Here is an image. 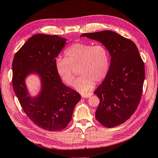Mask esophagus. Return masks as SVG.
<instances>
[{"label":"esophagus","instance_id":"obj_1","mask_svg":"<svg viewBox=\"0 0 158 158\" xmlns=\"http://www.w3.org/2000/svg\"><path fill=\"white\" fill-rule=\"evenodd\" d=\"M92 95V93H88V94H82V97L83 98H88L91 97V95Z\"/></svg>","mask_w":158,"mask_h":158}]
</instances>
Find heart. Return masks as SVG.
<instances>
[{
    "label": "heart",
    "instance_id": "heart-1",
    "mask_svg": "<svg viewBox=\"0 0 158 158\" xmlns=\"http://www.w3.org/2000/svg\"><path fill=\"white\" fill-rule=\"evenodd\" d=\"M65 58L55 60L57 73L70 86L75 82L76 70L80 77L75 88L81 93L92 89L95 83H99L106 78L110 67L109 51L102 45H93L84 43H76L64 52Z\"/></svg>",
    "mask_w": 158,
    "mask_h": 158
}]
</instances>
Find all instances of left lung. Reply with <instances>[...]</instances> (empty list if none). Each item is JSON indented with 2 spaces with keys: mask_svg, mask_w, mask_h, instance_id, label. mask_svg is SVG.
Listing matches in <instances>:
<instances>
[{
  "mask_svg": "<svg viewBox=\"0 0 158 158\" xmlns=\"http://www.w3.org/2000/svg\"><path fill=\"white\" fill-rule=\"evenodd\" d=\"M80 37L101 42L111 55L108 74L94 92L100 100L95 118L107 128L120 125L132 115L140 101L145 70L139 51L133 41L112 31Z\"/></svg>",
  "mask_w": 158,
  "mask_h": 158,
  "instance_id": "8db88e82",
  "label": "left lung"
}]
</instances>
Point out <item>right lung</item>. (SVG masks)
Masks as SVG:
<instances>
[{
  "mask_svg": "<svg viewBox=\"0 0 158 158\" xmlns=\"http://www.w3.org/2000/svg\"><path fill=\"white\" fill-rule=\"evenodd\" d=\"M59 36L36 34L31 37L14 55L12 85L23 111L39 127L59 131L71 121L80 95L62 82L55 68V60L66 45ZM35 73L41 81V90L31 97L26 87L27 75Z\"/></svg>",
  "mask_w": 158,
  "mask_h": 158,
  "instance_id": "right-lung-1",
  "label": "right lung"
}]
</instances>
